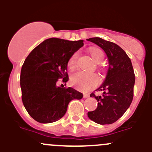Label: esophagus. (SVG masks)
Masks as SVG:
<instances>
[{
    "label": "esophagus",
    "instance_id": "esophagus-1",
    "mask_svg": "<svg viewBox=\"0 0 152 152\" xmlns=\"http://www.w3.org/2000/svg\"><path fill=\"white\" fill-rule=\"evenodd\" d=\"M83 97L85 98V99H87V98L90 97V95H89V94H86V93H85V94L83 95Z\"/></svg>",
    "mask_w": 152,
    "mask_h": 152
}]
</instances>
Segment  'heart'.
Segmentation results:
<instances>
[{
	"instance_id": "obj_1",
	"label": "heart",
	"mask_w": 152,
	"mask_h": 152,
	"mask_svg": "<svg viewBox=\"0 0 152 152\" xmlns=\"http://www.w3.org/2000/svg\"><path fill=\"white\" fill-rule=\"evenodd\" d=\"M90 53L97 63H100L104 59V53L99 49H93L90 50ZM78 53H73L67 62V66L70 69H74L77 64ZM99 76L95 73H87L85 71H78L73 73L70 76V82L72 85L74 86L78 90L82 91H89L97 86L99 84Z\"/></svg>"
}]
</instances>
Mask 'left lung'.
Wrapping results in <instances>:
<instances>
[{
  "instance_id": "1",
  "label": "left lung",
  "mask_w": 152,
  "mask_h": 152,
  "mask_svg": "<svg viewBox=\"0 0 152 152\" xmlns=\"http://www.w3.org/2000/svg\"><path fill=\"white\" fill-rule=\"evenodd\" d=\"M87 40L102 48L109 62L104 82L96 90L103 91V95L90 94V97L97 100L98 107L94 111L88 112L87 115L99 124H113L123 115L132 102L135 76L132 62L123 49L114 42L100 37Z\"/></svg>"
}]
</instances>
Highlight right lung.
Returning <instances> with one entry per match:
<instances>
[{"mask_svg":"<svg viewBox=\"0 0 152 152\" xmlns=\"http://www.w3.org/2000/svg\"><path fill=\"white\" fill-rule=\"evenodd\" d=\"M83 42L50 38L26 59L20 72L23 104L31 117L39 123L56 121L65 115L70 101L83 97L72 87L57 86L59 79L68 81L67 62L83 46Z\"/></svg>","mask_w":152,"mask_h":152,"instance_id":"add662e5","label":"right lung"}]
</instances>
